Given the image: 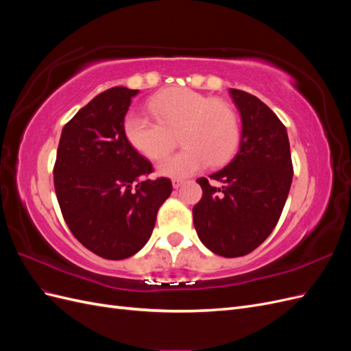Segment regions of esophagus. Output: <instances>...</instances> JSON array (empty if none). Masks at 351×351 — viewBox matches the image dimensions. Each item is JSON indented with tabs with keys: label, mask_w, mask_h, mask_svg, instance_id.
Returning <instances> with one entry per match:
<instances>
[{
	"label": "esophagus",
	"mask_w": 351,
	"mask_h": 351,
	"mask_svg": "<svg viewBox=\"0 0 351 351\" xmlns=\"http://www.w3.org/2000/svg\"><path fill=\"white\" fill-rule=\"evenodd\" d=\"M183 183H184V180H182V178H174V180H173V187H174V189H178L180 186H183Z\"/></svg>",
	"instance_id": "obj_1"
}]
</instances>
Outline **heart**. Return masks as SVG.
<instances>
[{"label": "heart", "instance_id": "b5f03b06", "mask_svg": "<svg viewBox=\"0 0 351 351\" xmlns=\"http://www.w3.org/2000/svg\"><path fill=\"white\" fill-rule=\"evenodd\" d=\"M149 117L130 111L123 123L125 141L149 161H161L174 147L180 136L184 149L159 164V174L182 178L192 176L206 162L221 167L234 156L240 127L228 104L192 89H168L149 99Z\"/></svg>", "mask_w": 351, "mask_h": 351}]
</instances>
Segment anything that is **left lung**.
<instances>
[{"label": "left lung", "mask_w": 351, "mask_h": 351, "mask_svg": "<svg viewBox=\"0 0 351 351\" xmlns=\"http://www.w3.org/2000/svg\"><path fill=\"white\" fill-rule=\"evenodd\" d=\"M241 117V137L232 161L202 177V199L193 208L200 241L219 256L253 252L277 226L289 196L293 164L285 125L253 95L230 89Z\"/></svg>", "instance_id": "8db88e82"}]
</instances>
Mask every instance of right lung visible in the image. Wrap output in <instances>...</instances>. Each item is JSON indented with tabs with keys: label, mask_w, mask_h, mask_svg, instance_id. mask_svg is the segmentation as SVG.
I'll use <instances>...</instances> for the list:
<instances>
[{
	"label": "right lung",
	"mask_w": 351,
	"mask_h": 351,
	"mask_svg": "<svg viewBox=\"0 0 351 351\" xmlns=\"http://www.w3.org/2000/svg\"><path fill=\"white\" fill-rule=\"evenodd\" d=\"M137 92L115 86L79 110L61 132L54 165L57 199L73 236L111 261L145 246L173 192L169 178H147L152 164L124 137V117Z\"/></svg>",
	"instance_id": "add662e5"
}]
</instances>
